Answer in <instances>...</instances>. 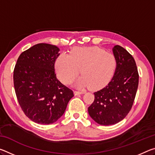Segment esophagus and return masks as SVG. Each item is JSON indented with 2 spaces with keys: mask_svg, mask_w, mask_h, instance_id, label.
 <instances>
[{
  "mask_svg": "<svg viewBox=\"0 0 155 155\" xmlns=\"http://www.w3.org/2000/svg\"><path fill=\"white\" fill-rule=\"evenodd\" d=\"M84 93H85V91H74L75 95H80V94H83Z\"/></svg>",
  "mask_w": 155,
  "mask_h": 155,
  "instance_id": "esophagus-1",
  "label": "esophagus"
}]
</instances>
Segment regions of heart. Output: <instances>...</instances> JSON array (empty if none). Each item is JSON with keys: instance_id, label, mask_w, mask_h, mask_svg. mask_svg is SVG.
Segmentation results:
<instances>
[{"instance_id": "1", "label": "heart", "mask_w": 155, "mask_h": 155, "mask_svg": "<svg viewBox=\"0 0 155 155\" xmlns=\"http://www.w3.org/2000/svg\"><path fill=\"white\" fill-rule=\"evenodd\" d=\"M116 59L114 54L98 47L76 48L70 54L61 53L55 61V70L63 83H70L79 74L76 86L92 90L106 85L114 74Z\"/></svg>"}]
</instances>
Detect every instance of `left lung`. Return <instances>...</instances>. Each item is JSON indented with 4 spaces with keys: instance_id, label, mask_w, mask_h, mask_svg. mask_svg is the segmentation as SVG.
Wrapping results in <instances>:
<instances>
[{
    "instance_id": "8db88e82",
    "label": "left lung",
    "mask_w": 155,
    "mask_h": 155,
    "mask_svg": "<svg viewBox=\"0 0 155 155\" xmlns=\"http://www.w3.org/2000/svg\"><path fill=\"white\" fill-rule=\"evenodd\" d=\"M116 68L111 81L106 87L94 92V101L88 113L101 125L115 124L130 111L137 93L139 74L134 58L119 45L113 48Z\"/></svg>"
}]
</instances>
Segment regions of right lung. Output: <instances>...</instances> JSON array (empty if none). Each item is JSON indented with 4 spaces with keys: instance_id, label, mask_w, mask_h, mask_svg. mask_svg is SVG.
Instances as JSON below:
<instances>
[{
    "instance_id": "obj_1",
    "label": "right lung",
    "mask_w": 155,
    "mask_h": 155,
    "mask_svg": "<svg viewBox=\"0 0 155 155\" xmlns=\"http://www.w3.org/2000/svg\"><path fill=\"white\" fill-rule=\"evenodd\" d=\"M59 48L40 43L20 54L15 65L14 83L18 103L34 122L50 124L64 114L74 93L60 82L54 72Z\"/></svg>"
}]
</instances>
